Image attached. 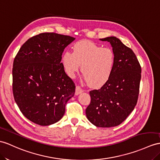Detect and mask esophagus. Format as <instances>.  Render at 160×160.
Returning a JSON list of instances; mask_svg holds the SVG:
<instances>
[{
	"instance_id": "obj_1",
	"label": "esophagus",
	"mask_w": 160,
	"mask_h": 160,
	"mask_svg": "<svg viewBox=\"0 0 160 160\" xmlns=\"http://www.w3.org/2000/svg\"><path fill=\"white\" fill-rule=\"evenodd\" d=\"M83 90L82 88H81L80 86H79V85H77L76 86V90H75V94L76 95H78L79 94V93H81V92H83Z\"/></svg>"
}]
</instances>
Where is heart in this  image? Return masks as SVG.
Wrapping results in <instances>:
<instances>
[{"mask_svg":"<svg viewBox=\"0 0 160 160\" xmlns=\"http://www.w3.org/2000/svg\"><path fill=\"white\" fill-rule=\"evenodd\" d=\"M65 72L74 77L81 65V71L89 86L98 88L109 79L115 64L112 49L102 48L90 41L78 42L73 47V53L66 52L62 58Z\"/></svg>","mask_w":160,"mask_h":160,"instance_id":"heart-1","label":"heart"}]
</instances>
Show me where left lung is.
I'll use <instances>...</instances> for the list:
<instances>
[{"label":"left lung","instance_id":"1","mask_svg":"<svg viewBox=\"0 0 160 160\" xmlns=\"http://www.w3.org/2000/svg\"><path fill=\"white\" fill-rule=\"evenodd\" d=\"M100 40L111 43L115 64L107 82L89 92L91 101L85 113L94 126L111 128L122 123L134 110L139 95L141 67L133 51L119 38L110 37Z\"/></svg>","mask_w":160,"mask_h":160}]
</instances>
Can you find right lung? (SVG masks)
Segmentation results:
<instances>
[{"instance_id": "add662e5", "label": "right lung", "mask_w": 160, "mask_h": 160, "mask_svg": "<svg viewBox=\"0 0 160 160\" xmlns=\"http://www.w3.org/2000/svg\"><path fill=\"white\" fill-rule=\"evenodd\" d=\"M75 39L54 32L38 34L26 41L14 58V99L22 113L34 123L58 122L75 95V84L61 62L64 49Z\"/></svg>"}]
</instances>
